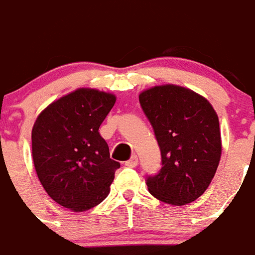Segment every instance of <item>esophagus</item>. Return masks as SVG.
I'll return each instance as SVG.
<instances>
[{
  "mask_svg": "<svg viewBox=\"0 0 255 255\" xmlns=\"http://www.w3.org/2000/svg\"><path fill=\"white\" fill-rule=\"evenodd\" d=\"M125 164L128 167H136V166H138V155L132 154L131 158H130L129 161H126Z\"/></svg>",
  "mask_w": 255,
  "mask_h": 255,
  "instance_id": "34e87169",
  "label": "esophagus"
}]
</instances>
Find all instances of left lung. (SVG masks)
<instances>
[{
	"label": "left lung",
	"instance_id": "8db88e82",
	"mask_svg": "<svg viewBox=\"0 0 255 255\" xmlns=\"http://www.w3.org/2000/svg\"><path fill=\"white\" fill-rule=\"evenodd\" d=\"M162 155L158 175L147 179L150 194L184 206L203 194L222 153L218 116L203 96L175 84L155 85L139 94Z\"/></svg>",
	"mask_w": 255,
	"mask_h": 255
}]
</instances>
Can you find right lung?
I'll list each match as a JSON object with an SVG mask.
<instances>
[{
  "instance_id": "obj_1",
  "label": "right lung",
  "mask_w": 255,
  "mask_h": 255,
  "mask_svg": "<svg viewBox=\"0 0 255 255\" xmlns=\"http://www.w3.org/2000/svg\"><path fill=\"white\" fill-rule=\"evenodd\" d=\"M116 102L107 92L78 88L47 106L31 130L35 172L60 206L85 212L110 194L120 163L110 158L101 124Z\"/></svg>"
}]
</instances>
